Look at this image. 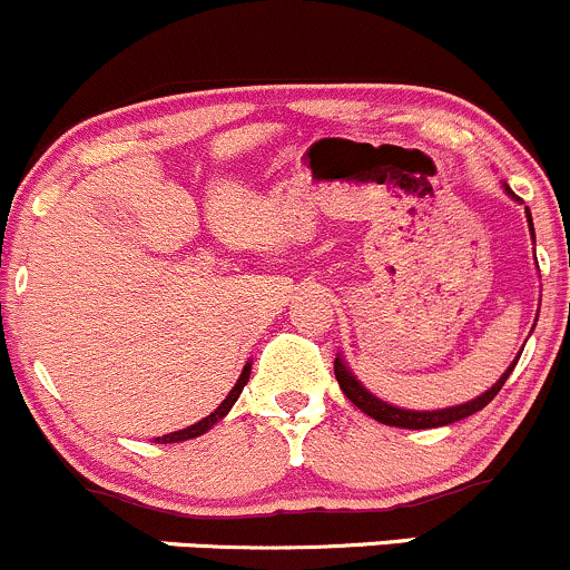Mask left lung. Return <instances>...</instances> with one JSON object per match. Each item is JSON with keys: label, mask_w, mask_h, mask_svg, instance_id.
I'll return each mask as SVG.
<instances>
[{"label": "left lung", "mask_w": 570, "mask_h": 570, "mask_svg": "<svg viewBox=\"0 0 570 570\" xmlns=\"http://www.w3.org/2000/svg\"><path fill=\"white\" fill-rule=\"evenodd\" d=\"M511 193V189H508ZM528 223H530V230H532V219H530V212H528ZM513 366H517V361H513L511 366L503 372V377H500L498 383L492 385V389L487 391V394L475 396L473 402H464V405L459 407H445V410H430V413H419V410H402V407H394V405H385V402L377 400V396H372L370 391L361 385L356 377L351 375V370H347L345 364H342V358L334 361V375L336 381H340V389L342 394L347 396V400L356 405L361 413L372 415L375 421H381V424H389V426H402V430H434V426H445V424H454V421H462L468 419V415L479 413L481 407H487L489 402L498 396V391L503 389V383L508 381V375L513 372Z\"/></svg>", "instance_id": "1"}]
</instances>
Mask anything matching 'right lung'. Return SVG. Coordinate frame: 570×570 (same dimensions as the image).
<instances>
[{
    "label": "right lung",
    "instance_id": "right-lung-1",
    "mask_svg": "<svg viewBox=\"0 0 570 570\" xmlns=\"http://www.w3.org/2000/svg\"><path fill=\"white\" fill-rule=\"evenodd\" d=\"M247 381H249V364L244 366V372H242V377H238L236 381V385L234 389H230V394H228V400L223 402V405H219L217 410H214L212 415H206L204 421H198V424H193V426H187V430H179V432H170V434H163V438H157V443H179V440H189V438H198V434H204L206 430H212L214 424H217L219 419H223L225 413H228L230 407H234V402L238 400V394H242V389L244 385H247Z\"/></svg>",
    "mask_w": 570,
    "mask_h": 570
}]
</instances>
